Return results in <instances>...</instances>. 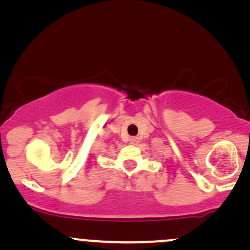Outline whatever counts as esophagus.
<instances>
[{"mask_svg":"<svg viewBox=\"0 0 250 250\" xmlns=\"http://www.w3.org/2000/svg\"><path fill=\"white\" fill-rule=\"evenodd\" d=\"M130 143H131V145H134V146H137L140 143V139H139V137H135V136L131 137Z\"/></svg>","mask_w":250,"mask_h":250,"instance_id":"34e87169","label":"esophagus"}]
</instances>
